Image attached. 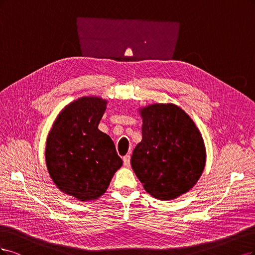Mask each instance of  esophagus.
Wrapping results in <instances>:
<instances>
[{"label":"esophagus","mask_w":255,"mask_h":255,"mask_svg":"<svg viewBox=\"0 0 255 255\" xmlns=\"http://www.w3.org/2000/svg\"><path fill=\"white\" fill-rule=\"evenodd\" d=\"M123 161H124V165L126 167H129L130 166V155L129 154H126L124 158H123Z\"/></svg>","instance_id":"34e87169"}]
</instances>
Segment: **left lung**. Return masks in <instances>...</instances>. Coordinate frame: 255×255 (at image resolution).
Returning <instances> with one entry per match:
<instances>
[{
  "label": "left lung",
  "instance_id": "8db88e82",
  "mask_svg": "<svg viewBox=\"0 0 255 255\" xmlns=\"http://www.w3.org/2000/svg\"><path fill=\"white\" fill-rule=\"evenodd\" d=\"M139 112L143 137L131 166L147 193L160 200L175 199L191 190L204 169L201 133L174 104H154Z\"/></svg>",
  "mask_w": 255,
  "mask_h": 255
}]
</instances>
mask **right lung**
Here are the masks:
<instances>
[{"label": "right lung", "instance_id": "right-lung-1", "mask_svg": "<svg viewBox=\"0 0 255 255\" xmlns=\"http://www.w3.org/2000/svg\"><path fill=\"white\" fill-rule=\"evenodd\" d=\"M106 105L94 96L71 103L47 136L48 174L61 192L80 201L101 197L123 164L111 137L98 129Z\"/></svg>", "mask_w": 255, "mask_h": 255}]
</instances>
